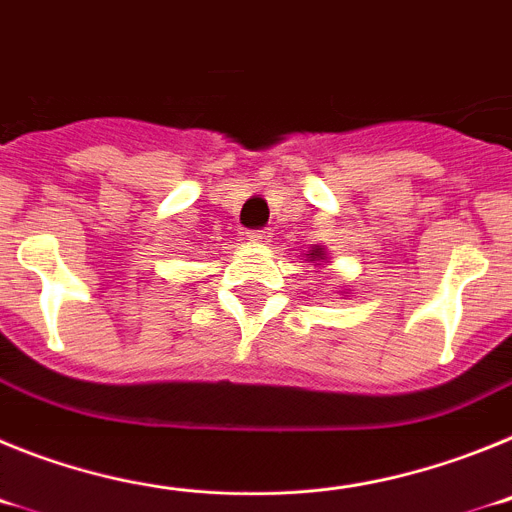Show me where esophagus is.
<instances>
[{
	"label": "esophagus",
	"mask_w": 512,
	"mask_h": 512,
	"mask_svg": "<svg viewBox=\"0 0 512 512\" xmlns=\"http://www.w3.org/2000/svg\"><path fill=\"white\" fill-rule=\"evenodd\" d=\"M271 238H274V233H271L269 228H261V230H251L248 233V241L256 243V246H269Z\"/></svg>",
	"instance_id": "obj_1"
}]
</instances>
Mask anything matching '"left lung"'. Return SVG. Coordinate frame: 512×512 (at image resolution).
Here are the masks:
<instances>
[{"label":"left lung","mask_w":512,"mask_h":512,"mask_svg":"<svg viewBox=\"0 0 512 512\" xmlns=\"http://www.w3.org/2000/svg\"><path fill=\"white\" fill-rule=\"evenodd\" d=\"M325 259H328V253H325L323 246H312L310 251L305 253V261H310L312 266H318L320 261H325ZM343 297H348V292H346V295H343Z\"/></svg>","instance_id":"obj_1"}]
</instances>
